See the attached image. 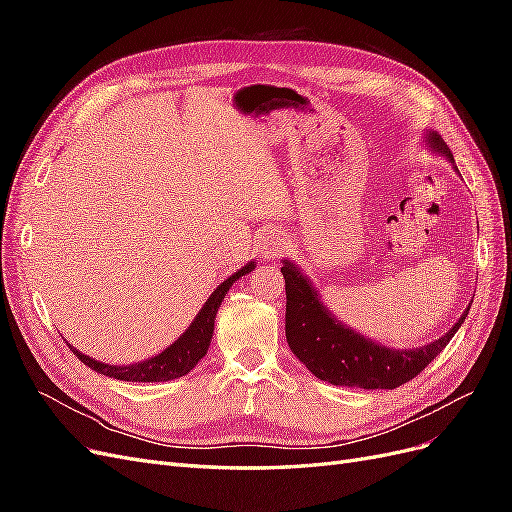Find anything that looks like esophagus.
<instances>
[{
  "mask_svg": "<svg viewBox=\"0 0 512 512\" xmlns=\"http://www.w3.org/2000/svg\"><path fill=\"white\" fill-rule=\"evenodd\" d=\"M284 247H286L284 235H280V232H267L265 239H262V243H260V254H262V258L271 260V258L280 256Z\"/></svg>",
  "mask_w": 512,
  "mask_h": 512,
  "instance_id": "obj_1",
  "label": "esophagus"
}]
</instances>
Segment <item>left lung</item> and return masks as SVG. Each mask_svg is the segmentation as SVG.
Instances as JSON below:
<instances>
[{"label": "left lung", "instance_id": "left-lung-1", "mask_svg": "<svg viewBox=\"0 0 512 512\" xmlns=\"http://www.w3.org/2000/svg\"><path fill=\"white\" fill-rule=\"evenodd\" d=\"M427 143L453 160L440 134L429 132ZM282 273L286 280V339L290 350L316 378L339 386L397 389L410 382L446 348L470 312L468 307L455 327L433 344L416 350H389L335 320L320 303L314 286L292 262H284Z\"/></svg>", "mask_w": 512, "mask_h": 512}]
</instances>
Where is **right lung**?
<instances>
[{
  "label": "right lung",
  "instance_id": "right-lung-1",
  "mask_svg": "<svg viewBox=\"0 0 512 512\" xmlns=\"http://www.w3.org/2000/svg\"><path fill=\"white\" fill-rule=\"evenodd\" d=\"M254 265H245L239 269L235 275H230L226 282H222L218 288L213 290L211 297L207 299L205 307L200 309L194 322L188 327L177 342L160 352L158 356H153L149 361L136 363V365H106L96 359H91L87 354H81L76 348L70 346V350L79 356V361H83L89 369L98 371V374H104L108 378L115 380H130V382H166L173 378H181L185 374H190V369L196 367V363L203 359L207 354V348L211 344L213 337V322L215 314H218V307L222 305L228 288L235 284L241 275L250 273Z\"/></svg>",
  "mask_w": 512,
  "mask_h": 512
}]
</instances>
